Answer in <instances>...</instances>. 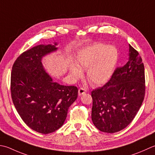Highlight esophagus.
Returning <instances> with one entry per match:
<instances>
[{
  "label": "esophagus",
  "instance_id": "34e87169",
  "mask_svg": "<svg viewBox=\"0 0 155 155\" xmlns=\"http://www.w3.org/2000/svg\"><path fill=\"white\" fill-rule=\"evenodd\" d=\"M87 91L83 89V88H80L79 89H78V95H83V94H84L86 93Z\"/></svg>",
  "mask_w": 155,
  "mask_h": 155
}]
</instances>
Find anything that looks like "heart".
<instances>
[{"label": "heart", "mask_w": 155, "mask_h": 155, "mask_svg": "<svg viewBox=\"0 0 155 155\" xmlns=\"http://www.w3.org/2000/svg\"><path fill=\"white\" fill-rule=\"evenodd\" d=\"M117 50L114 46L104 44H95L84 48L78 53L75 64H71L69 71L74 79L83 74L82 70L87 71V78L95 86L107 82L116 65Z\"/></svg>", "instance_id": "heart-1"}]
</instances>
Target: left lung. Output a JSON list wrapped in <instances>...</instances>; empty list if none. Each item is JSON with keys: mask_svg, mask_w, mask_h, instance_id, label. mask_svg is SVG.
Masks as SVG:
<instances>
[{"mask_svg": "<svg viewBox=\"0 0 155 155\" xmlns=\"http://www.w3.org/2000/svg\"><path fill=\"white\" fill-rule=\"evenodd\" d=\"M129 60L115 70L110 80L93 90L91 119L106 133L119 132L134 120L145 95L144 67L141 56L130 45Z\"/></svg>", "mask_w": 155, "mask_h": 155, "instance_id": "obj_1", "label": "left lung"}]
</instances>
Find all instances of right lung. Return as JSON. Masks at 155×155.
Listing matches in <instances>:
<instances>
[{"label":"right lung","mask_w":155,"mask_h":155,"mask_svg":"<svg viewBox=\"0 0 155 155\" xmlns=\"http://www.w3.org/2000/svg\"><path fill=\"white\" fill-rule=\"evenodd\" d=\"M56 45H39L24 51L15 61L11 75V97L18 114L27 126L44 134L63 125L78 96L77 87L54 83L44 71L42 57L56 50Z\"/></svg>","instance_id":"right-lung-1"}]
</instances>
